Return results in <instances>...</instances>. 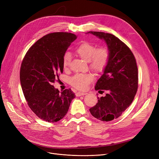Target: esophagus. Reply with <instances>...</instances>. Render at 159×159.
Segmentation results:
<instances>
[{"label": "esophagus", "instance_id": "esophagus-1", "mask_svg": "<svg viewBox=\"0 0 159 159\" xmlns=\"http://www.w3.org/2000/svg\"><path fill=\"white\" fill-rule=\"evenodd\" d=\"M87 93H84V92H77L76 93V96L77 97H80V96H82V95H86Z\"/></svg>", "mask_w": 159, "mask_h": 159}]
</instances>
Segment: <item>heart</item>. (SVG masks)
I'll return each mask as SVG.
<instances>
[{
  "mask_svg": "<svg viewBox=\"0 0 159 159\" xmlns=\"http://www.w3.org/2000/svg\"><path fill=\"white\" fill-rule=\"evenodd\" d=\"M75 53L82 60L88 62L89 68L97 73H101L105 70L110 57V53L107 48L97 49L93 44L89 43L81 44L75 49ZM70 61V54L68 52L65 53L62 57V67L64 70L69 68ZM93 80V76L91 73H78L71 77L70 83L79 90H86Z\"/></svg>",
  "mask_w": 159,
  "mask_h": 159,
  "instance_id": "obj_1",
  "label": "heart"
}]
</instances>
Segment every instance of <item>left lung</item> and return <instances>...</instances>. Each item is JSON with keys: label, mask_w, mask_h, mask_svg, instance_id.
I'll list each match as a JSON object with an SVG mask.
<instances>
[{"label": "left lung", "mask_w": 159, "mask_h": 159, "mask_svg": "<svg viewBox=\"0 0 159 159\" xmlns=\"http://www.w3.org/2000/svg\"><path fill=\"white\" fill-rule=\"evenodd\" d=\"M107 44L110 57L106 68L95 85V90L106 91L105 97L89 109L101 121L119 118L131 105L138 89V68L131 49L115 35L104 32L89 31Z\"/></svg>", "instance_id": "8db88e82"}]
</instances>
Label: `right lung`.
I'll return each mask as SVG.
<instances>
[{"instance_id":"right-lung-1","label":"right lung","mask_w":159,"mask_h":159,"mask_svg":"<svg viewBox=\"0 0 159 159\" xmlns=\"http://www.w3.org/2000/svg\"><path fill=\"white\" fill-rule=\"evenodd\" d=\"M76 39L71 33H49L32 45L23 58L20 80L24 95L30 109L44 121L62 119L75 97L71 89L60 93L53 83L63 72V55Z\"/></svg>"}]
</instances>
